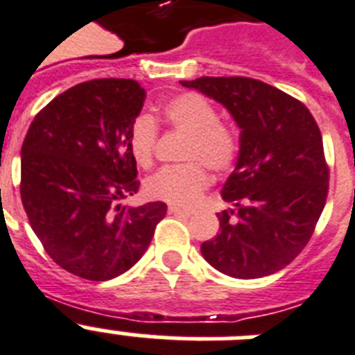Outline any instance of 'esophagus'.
<instances>
[{"label": "esophagus", "instance_id": "1", "mask_svg": "<svg viewBox=\"0 0 355 355\" xmlns=\"http://www.w3.org/2000/svg\"><path fill=\"white\" fill-rule=\"evenodd\" d=\"M168 211L171 214H180V216H191V214H193V211L182 209V207H178V205H169Z\"/></svg>", "mask_w": 355, "mask_h": 355}]
</instances>
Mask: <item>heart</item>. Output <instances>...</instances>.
I'll list each match as a JSON object with an SVG mask.
<instances>
[{
    "instance_id": "1",
    "label": "heart",
    "mask_w": 355,
    "mask_h": 355,
    "mask_svg": "<svg viewBox=\"0 0 355 355\" xmlns=\"http://www.w3.org/2000/svg\"><path fill=\"white\" fill-rule=\"evenodd\" d=\"M164 117L173 130L186 133L180 166H166L144 182L146 195L171 205H193L209 186V169H233L240 153L236 133L218 122V112L198 94H180L164 104ZM157 124L151 117H139L130 128L128 148L141 168L153 164Z\"/></svg>"
}]
</instances>
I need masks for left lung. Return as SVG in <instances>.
<instances>
[{"label":"left lung","mask_w":355,"mask_h":355,"mask_svg":"<svg viewBox=\"0 0 355 355\" xmlns=\"http://www.w3.org/2000/svg\"><path fill=\"white\" fill-rule=\"evenodd\" d=\"M229 110L240 153L222 198L220 233L202 243L214 269L240 279L269 276L309 243L329 193L323 139L302 101L251 77L180 81Z\"/></svg>","instance_id":"obj_1"}]
</instances>
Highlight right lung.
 Here are the masks:
<instances>
[{
  "instance_id": "right-lung-1",
  "label": "right lung",
  "mask_w": 355,
  "mask_h": 355,
  "mask_svg": "<svg viewBox=\"0 0 355 355\" xmlns=\"http://www.w3.org/2000/svg\"><path fill=\"white\" fill-rule=\"evenodd\" d=\"M146 90L133 79L71 86L32 121L21 146V202L59 267L106 282L132 269L150 245L164 202L128 207L139 191L128 148Z\"/></svg>"
}]
</instances>
